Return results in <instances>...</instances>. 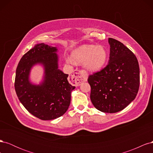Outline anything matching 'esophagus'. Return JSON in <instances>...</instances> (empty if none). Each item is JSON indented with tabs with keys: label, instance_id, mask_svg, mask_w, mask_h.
Wrapping results in <instances>:
<instances>
[{
	"label": "esophagus",
	"instance_id": "esophagus-1",
	"mask_svg": "<svg viewBox=\"0 0 153 153\" xmlns=\"http://www.w3.org/2000/svg\"><path fill=\"white\" fill-rule=\"evenodd\" d=\"M88 78V74L84 70L75 72L71 77V82L75 85H80L81 83L86 82Z\"/></svg>",
	"mask_w": 153,
	"mask_h": 153
}]
</instances>
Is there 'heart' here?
I'll return each mask as SVG.
<instances>
[{
  "label": "heart",
  "mask_w": 153,
  "mask_h": 153,
  "mask_svg": "<svg viewBox=\"0 0 153 153\" xmlns=\"http://www.w3.org/2000/svg\"><path fill=\"white\" fill-rule=\"evenodd\" d=\"M73 59L68 58V63H83L86 69L98 72L102 69L108 60V52L102 45H83L73 52Z\"/></svg>",
  "instance_id": "b5f03b06"
}]
</instances>
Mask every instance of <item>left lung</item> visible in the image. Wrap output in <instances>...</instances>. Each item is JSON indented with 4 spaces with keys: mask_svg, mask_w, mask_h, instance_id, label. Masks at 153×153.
<instances>
[{
    "mask_svg": "<svg viewBox=\"0 0 153 153\" xmlns=\"http://www.w3.org/2000/svg\"><path fill=\"white\" fill-rule=\"evenodd\" d=\"M108 65L88 78L91 100L94 107L104 113L119 112L135 100L140 85L137 59L120 41L108 38Z\"/></svg>",
    "mask_w": 153,
    "mask_h": 153,
    "instance_id": "obj_1",
    "label": "left lung"
}]
</instances>
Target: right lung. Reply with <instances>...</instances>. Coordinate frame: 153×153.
Masks as SVG:
<instances>
[{"instance_id": "add662e5", "label": "right lung", "mask_w": 153, "mask_h": 153, "mask_svg": "<svg viewBox=\"0 0 153 153\" xmlns=\"http://www.w3.org/2000/svg\"><path fill=\"white\" fill-rule=\"evenodd\" d=\"M58 48L45 43L36 44L20 59L16 71L15 88L21 103L34 116L52 120L66 113L75 87L69 84L68 74L59 69ZM44 68L39 84L30 80L31 69Z\"/></svg>"}]
</instances>
